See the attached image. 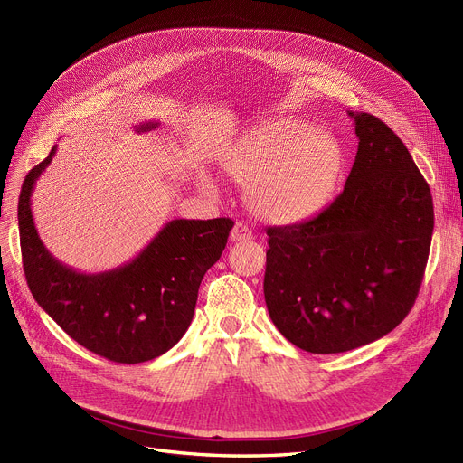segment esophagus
Wrapping results in <instances>:
<instances>
[{
  "label": "esophagus",
  "mask_w": 463,
  "mask_h": 463,
  "mask_svg": "<svg viewBox=\"0 0 463 463\" xmlns=\"http://www.w3.org/2000/svg\"><path fill=\"white\" fill-rule=\"evenodd\" d=\"M251 238H253V231L244 223H236L231 231V240L232 241H248Z\"/></svg>",
  "instance_id": "1"
}]
</instances>
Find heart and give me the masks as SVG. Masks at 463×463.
Listing matches in <instances>:
<instances>
[{
    "label": "heart",
    "mask_w": 463,
    "mask_h": 463,
    "mask_svg": "<svg viewBox=\"0 0 463 463\" xmlns=\"http://www.w3.org/2000/svg\"><path fill=\"white\" fill-rule=\"evenodd\" d=\"M227 176L246 187V203L262 222L295 225L317 213L344 168L337 138L297 118L262 121L222 152Z\"/></svg>",
    "instance_id": "1"
}]
</instances>
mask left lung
<instances>
[{
	"instance_id": "8db88e82",
	"label": "left lung",
	"mask_w": 463,
	"mask_h": 463,
	"mask_svg": "<svg viewBox=\"0 0 463 463\" xmlns=\"http://www.w3.org/2000/svg\"><path fill=\"white\" fill-rule=\"evenodd\" d=\"M335 201L309 222L269 227L264 300L307 353H345L394 330L422 283L433 232L430 187L405 144L368 112Z\"/></svg>"
}]
</instances>
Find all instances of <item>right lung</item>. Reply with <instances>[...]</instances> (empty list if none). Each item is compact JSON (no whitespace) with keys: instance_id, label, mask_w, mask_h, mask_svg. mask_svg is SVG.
<instances>
[{"instance_id":"obj_1","label":"right lung","mask_w":463,"mask_h":463,"mask_svg":"<svg viewBox=\"0 0 463 463\" xmlns=\"http://www.w3.org/2000/svg\"><path fill=\"white\" fill-rule=\"evenodd\" d=\"M156 126L146 121L135 131ZM54 154L56 146L30 170L18 199L22 262L33 298L95 354L119 364L161 356L189 328L201 281L222 257L234 222L173 219L129 262L99 274L79 272L44 248L32 213L35 182Z\"/></svg>"}]
</instances>
